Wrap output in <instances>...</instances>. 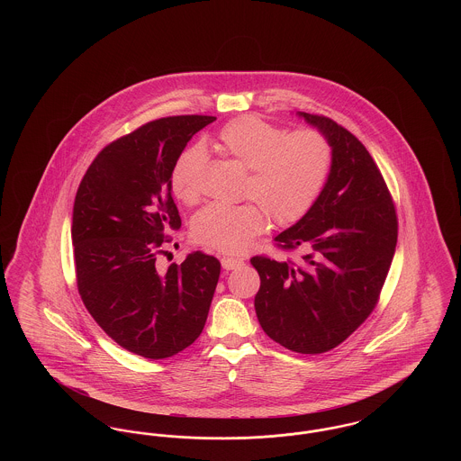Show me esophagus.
<instances>
[{
    "instance_id": "1",
    "label": "esophagus",
    "mask_w": 461,
    "mask_h": 461,
    "mask_svg": "<svg viewBox=\"0 0 461 461\" xmlns=\"http://www.w3.org/2000/svg\"><path fill=\"white\" fill-rule=\"evenodd\" d=\"M243 261L240 259H233V258H222L221 259V266H222V269H226V271H231V269H237V267H240Z\"/></svg>"
}]
</instances>
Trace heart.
<instances>
[{"mask_svg": "<svg viewBox=\"0 0 461 461\" xmlns=\"http://www.w3.org/2000/svg\"><path fill=\"white\" fill-rule=\"evenodd\" d=\"M221 150L249 176L243 195L257 202L211 203L192 221L194 239L224 254H240L266 230L267 216L280 226L303 220L323 192L331 167V147L320 131L288 132L258 115H243L220 131ZM205 150L195 145L177 155L169 185L183 203H195Z\"/></svg>", "mask_w": 461, "mask_h": 461, "instance_id": "b5f03b06", "label": "heart"}]
</instances>
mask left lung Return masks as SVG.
Masks as SVG:
<instances>
[{
    "instance_id": "8db88e82",
    "label": "left lung",
    "mask_w": 461,
    "mask_h": 461,
    "mask_svg": "<svg viewBox=\"0 0 461 461\" xmlns=\"http://www.w3.org/2000/svg\"><path fill=\"white\" fill-rule=\"evenodd\" d=\"M297 115L329 140L331 167L312 209L275 237L282 249L304 252L299 264L250 259L261 278L254 306L269 339L290 351L321 354L376 306L394 258L397 218L365 145L329 117Z\"/></svg>"
}]
</instances>
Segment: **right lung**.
Returning a JSON list of instances; mask_svg holds the SVG:
<instances>
[{
	"instance_id": "right-lung-1",
	"label": "right lung",
	"mask_w": 461,
	"mask_h": 461,
	"mask_svg": "<svg viewBox=\"0 0 461 461\" xmlns=\"http://www.w3.org/2000/svg\"><path fill=\"white\" fill-rule=\"evenodd\" d=\"M212 115L152 121L107 145L83 177L72 211L79 295L121 348L171 357L202 333L220 280L216 258L192 252L164 275L155 267L181 218L169 176L177 155Z\"/></svg>"
}]
</instances>
